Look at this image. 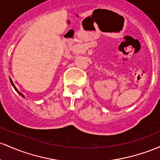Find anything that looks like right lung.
<instances>
[{"instance_id":"right-lung-1","label":"right lung","mask_w":160,"mask_h":160,"mask_svg":"<svg viewBox=\"0 0 160 160\" xmlns=\"http://www.w3.org/2000/svg\"><path fill=\"white\" fill-rule=\"evenodd\" d=\"M10 82H11V84H12V87H13V88H14V89H15V90H16V91H17V93H19V94H20V95H22V96L23 97V98H24V96H23V95H22V94H21V93H20V92H19V91H18V90L17 89V88H16V87H15V85H13V83H12V80H11V79H10Z\"/></svg>"}]
</instances>
